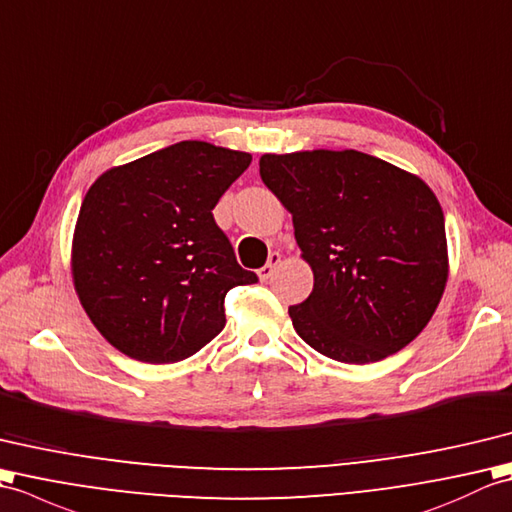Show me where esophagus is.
Returning a JSON list of instances; mask_svg holds the SVG:
<instances>
[{
    "mask_svg": "<svg viewBox=\"0 0 512 512\" xmlns=\"http://www.w3.org/2000/svg\"><path fill=\"white\" fill-rule=\"evenodd\" d=\"M280 263H282V256H280L278 252H271V254H269V260H267V265L258 269V278H260V280H269L271 276L276 274V269H278Z\"/></svg>",
    "mask_w": 512,
    "mask_h": 512,
    "instance_id": "esophagus-1",
    "label": "esophagus"
}]
</instances>
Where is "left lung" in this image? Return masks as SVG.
I'll use <instances>...</instances> for the list:
<instances>
[{"label":"left lung","mask_w":512,"mask_h":512,"mask_svg":"<svg viewBox=\"0 0 512 512\" xmlns=\"http://www.w3.org/2000/svg\"><path fill=\"white\" fill-rule=\"evenodd\" d=\"M293 217L313 291L289 306L295 333L342 363L399 352L434 315L449 276L445 214L423 179L359 151L260 157Z\"/></svg>","instance_id":"1"}]
</instances>
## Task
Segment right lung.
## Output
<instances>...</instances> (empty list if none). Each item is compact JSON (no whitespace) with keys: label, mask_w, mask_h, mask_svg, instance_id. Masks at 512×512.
<instances>
[{"label":"right lung","mask_w":512,"mask_h":512,"mask_svg":"<svg viewBox=\"0 0 512 512\" xmlns=\"http://www.w3.org/2000/svg\"><path fill=\"white\" fill-rule=\"evenodd\" d=\"M249 162V153L186 140L109 168L87 190L72 278L113 348L173 363L223 331L227 291L258 276L236 263L212 210Z\"/></svg>","instance_id":"right-lung-1"}]
</instances>
